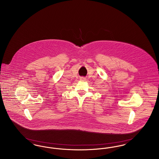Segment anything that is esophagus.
Masks as SVG:
<instances>
[{
    "mask_svg": "<svg viewBox=\"0 0 159 159\" xmlns=\"http://www.w3.org/2000/svg\"><path fill=\"white\" fill-rule=\"evenodd\" d=\"M80 80H84H84H86V79L85 77H81V78H80Z\"/></svg>",
    "mask_w": 159,
    "mask_h": 159,
    "instance_id": "34e87169",
    "label": "esophagus"
}]
</instances>
